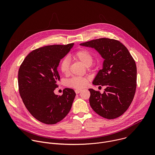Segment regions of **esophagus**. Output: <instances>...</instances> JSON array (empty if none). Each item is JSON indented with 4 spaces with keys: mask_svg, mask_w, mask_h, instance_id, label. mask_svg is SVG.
<instances>
[{
    "mask_svg": "<svg viewBox=\"0 0 155 155\" xmlns=\"http://www.w3.org/2000/svg\"><path fill=\"white\" fill-rule=\"evenodd\" d=\"M81 91H82V90H81V89H77V90H75V93H76V94H79Z\"/></svg>",
    "mask_w": 155,
    "mask_h": 155,
    "instance_id": "1",
    "label": "esophagus"
}]
</instances>
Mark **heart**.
Instances as JSON below:
<instances>
[{
  "instance_id": "1",
  "label": "heart",
  "mask_w": 155,
  "mask_h": 155,
  "mask_svg": "<svg viewBox=\"0 0 155 155\" xmlns=\"http://www.w3.org/2000/svg\"><path fill=\"white\" fill-rule=\"evenodd\" d=\"M73 58L79 60L86 67L90 66L93 61L92 54L86 50H81L77 51ZM59 69L61 72L65 75L68 74L69 72V60L68 58L63 59L59 65ZM88 83V78L83 77H74L68 80L66 82L68 86L74 88H82L86 86Z\"/></svg>"
}]
</instances>
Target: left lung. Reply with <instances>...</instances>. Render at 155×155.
I'll return each instance as SVG.
<instances>
[{
	"label": "left lung",
	"instance_id": "obj_1",
	"mask_svg": "<svg viewBox=\"0 0 155 155\" xmlns=\"http://www.w3.org/2000/svg\"><path fill=\"white\" fill-rule=\"evenodd\" d=\"M94 48L104 59L93 84L106 87L104 93L89 89L90 104L99 115L114 119L130 106L136 90L137 68L127 48L116 40L101 38L80 44Z\"/></svg>",
	"mask_w": 155,
	"mask_h": 155
}]
</instances>
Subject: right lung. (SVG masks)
<instances>
[{"mask_svg":"<svg viewBox=\"0 0 155 155\" xmlns=\"http://www.w3.org/2000/svg\"><path fill=\"white\" fill-rule=\"evenodd\" d=\"M74 45H49L34 50L19 69V94L30 114L41 123L56 124L71 109L76 95L74 90L65 88L62 96L55 94L54 91L60 80L59 62Z\"/></svg>","mask_w":155,"mask_h":155,"instance_id":"right-lung-1","label":"right lung"}]
</instances>
